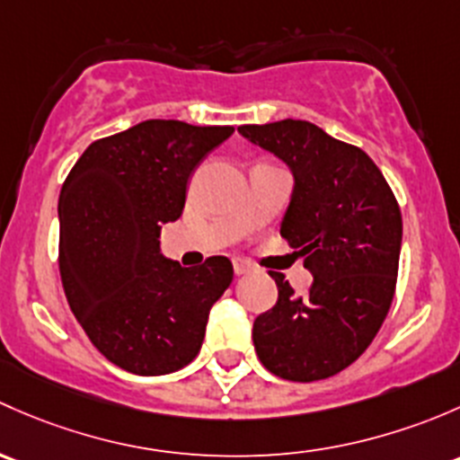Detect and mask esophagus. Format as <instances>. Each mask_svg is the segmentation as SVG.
<instances>
[{
  "label": "esophagus",
  "mask_w": 460,
  "mask_h": 460,
  "mask_svg": "<svg viewBox=\"0 0 460 460\" xmlns=\"http://www.w3.org/2000/svg\"><path fill=\"white\" fill-rule=\"evenodd\" d=\"M232 268H234V274H236V277H241V274H248L250 270H252V268H250L248 263L241 261V259H234V261H232Z\"/></svg>",
  "instance_id": "obj_1"
}]
</instances>
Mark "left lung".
<instances>
[{"label":"left lung","instance_id":"obj_1","mask_svg":"<svg viewBox=\"0 0 460 460\" xmlns=\"http://www.w3.org/2000/svg\"><path fill=\"white\" fill-rule=\"evenodd\" d=\"M290 165L295 190L281 236L305 254L314 277L295 296L283 274L272 310L254 319L265 370L286 381H321L352 366L381 330L396 290L403 219L376 164L361 148L301 119L239 126Z\"/></svg>","mask_w":460,"mask_h":460}]
</instances>
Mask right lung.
<instances>
[{"label": "right lung", "instance_id": "1", "mask_svg": "<svg viewBox=\"0 0 460 460\" xmlns=\"http://www.w3.org/2000/svg\"><path fill=\"white\" fill-rule=\"evenodd\" d=\"M232 126L148 119L93 141L59 195V274L94 348L139 376L181 370L201 349L210 307L234 277L226 257L181 268L159 252L188 177Z\"/></svg>", "mask_w": 460, "mask_h": 460}]
</instances>
